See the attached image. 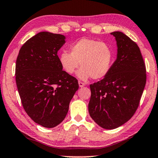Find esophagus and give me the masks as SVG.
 I'll list each match as a JSON object with an SVG mask.
<instances>
[{
  "mask_svg": "<svg viewBox=\"0 0 158 158\" xmlns=\"http://www.w3.org/2000/svg\"><path fill=\"white\" fill-rule=\"evenodd\" d=\"M78 84H79V86L81 87V88H82V87L85 86V83H83V82H81V81H79V82H78Z\"/></svg>",
  "mask_w": 158,
  "mask_h": 158,
  "instance_id": "obj_1",
  "label": "esophagus"
}]
</instances>
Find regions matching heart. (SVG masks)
Listing matches in <instances>:
<instances>
[{"label":"heart","mask_w":158,"mask_h":158,"mask_svg":"<svg viewBox=\"0 0 158 158\" xmlns=\"http://www.w3.org/2000/svg\"><path fill=\"white\" fill-rule=\"evenodd\" d=\"M61 68L72 75L78 66L77 76L83 81L92 77L103 78L109 73L113 63V52L106 43L90 38H82L70 45V52L63 51L58 57Z\"/></svg>","instance_id":"heart-1"}]
</instances>
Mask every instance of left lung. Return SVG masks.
Returning a JSON list of instances; mask_svg holds the SVG:
<instances>
[{
	"mask_svg": "<svg viewBox=\"0 0 158 158\" xmlns=\"http://www.w3.org/2000/svg\"><path fill=\"white\" fill-rule=\"evenodd\" d=\"M115 37L118 57L101 81L90 85V117L102 128H117L134 115L146 83V68L137 43L122 32Z\"/></svg>",
	"mask_w": 158,
	"mask_h": 158,
	"instance_id": "left-lung-1",
	"label": "left lung"
}]
</instances>
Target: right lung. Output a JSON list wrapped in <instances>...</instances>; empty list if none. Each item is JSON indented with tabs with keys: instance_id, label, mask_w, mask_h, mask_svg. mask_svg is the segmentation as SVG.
Segmentation results:
<instances>
[{
	"instance_id": "add662e5",
	"label": "right lung",
	"mask_w": 158,
	"mask_h": 158,
	"mask_svg": "<svg viewBox=\"0 0 158 158\" xmlns=\"http://www.w3.org/2000/svg\"><path fill=\"white\" fill-rule=\"evenodd\" d=\"M65 36L40 32L20 48L15 64V81L23 107L34 122L51 128L67 115L79 88L75 77L63 70L58 51Z\"/></svg>"
}]
</instances>
